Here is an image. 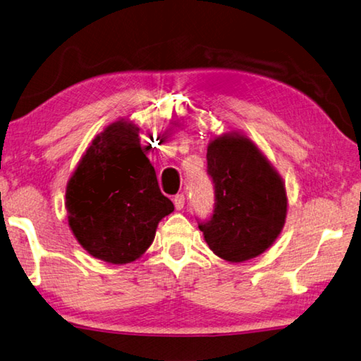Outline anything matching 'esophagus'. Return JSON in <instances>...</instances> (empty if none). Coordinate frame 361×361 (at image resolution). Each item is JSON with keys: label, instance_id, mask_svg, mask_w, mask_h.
<instances>
[{"label": "esophagus", "instance_id": "1", "mask_svg": "<svg viewBox=\"0 0 361 361\" xmlns=\"http://www.w3.org/2000/svg\"><path fill=\"white\" fill-rule=\"evenodd\" d=\"M173 202H174L176 210H182L183 206H185V195H183V193L176 195L173 198Z\"/></svg>", "mask_w": 361, "mask_h": 361}]
</instances>
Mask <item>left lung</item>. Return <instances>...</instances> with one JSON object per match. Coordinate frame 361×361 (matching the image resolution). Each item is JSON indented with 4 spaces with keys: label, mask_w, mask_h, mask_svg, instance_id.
Segmentation results:
<instances>
[{
    "label": "left lung",
    "mask_w": 361,
    "mask_h": 361,
    "mask_svg": "<svg viewBox=\"0 0 361 361\" xmlns=\"http://www.w3.org/2000/svg\"><path fill=\"white\" fill-rule=\"evenodd\" d=\"M214 210L200 220L209 248L229 262L264 253L286 220L283 180L253 142L240 135L216 138L207 149Z\"/></svg>",
    "instance_id": "left-lung-1"
}]
</instances>
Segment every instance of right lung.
Here are the masks:
<instances>
[{
	"label": "right lung",
	"mask_w": 361,
	"mask_h": 361,
	"mask_svg": "<svg viewBox=\"0 0 361 361\" xmlns=\"http://www.w3.org/2000/svg\"><path fill=\"white\" fill-rule=\"evenodd\" d=\"M66 207L77 240L94 257L127 264L145 253L174 210L142 154L138 127L114 122L87 147L67 183Z\"/></svg>",
	"instance_id": "right-lung-1"
}]
</instances>
